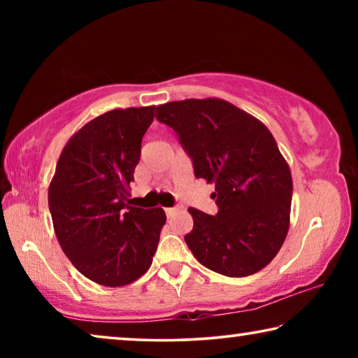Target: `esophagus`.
<instances>
[{"label": "esophagus", "mask_w": 358, "mask_h": 358, "mask_svg": "<svg viewBox=\"0 0 358 358\" xmlns=\"http://www.w3.org/2000/svg\"><path fill=\"white\" fill-rule=\"evenodd\" d=\"M175 211H177V208H175V207H169V208H166V215H167V217H171L172 215H175Z\"/></svg>", "instance_id": "esophagus-1"}]
</instances>
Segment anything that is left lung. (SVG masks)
<instances>
[{
	"label": "left lung",
	"instance_id": "obj_1",
	"mask_svg": "<svg viewBox=\"0 0 358 358\" xmlns=\"http://www.w3.org/2000/svg\"><path fill=\"white\" fill-rule=\"evenodd\" d=\"M156 120L177 132L194 175L215 185V216L189 208L194 227L185 241L216 273H257L281 250L289 230L292 175L268 128L217 98L173 101Z\"/></svg>",
	"mask_w": 358,
	"mask_h": 358
}]
</instances>
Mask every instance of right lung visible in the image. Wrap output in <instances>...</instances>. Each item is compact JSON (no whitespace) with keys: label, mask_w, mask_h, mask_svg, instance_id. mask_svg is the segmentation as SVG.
<instances>
[{"label":"right lung","mask_w":358,"mask_h":358,"mask_svg":"<svg viewBox=\"0 0 358 358\" xmlns=\"http://www.w3.org/2000/svg\"><path fill=\"white\" fill-rule=\"evenodd\" d=\"M155 106L115 108L72 136L48 186L53 229L66 256L88 280L121 287L153 262L166 224L162 208L129 207V183Z\"/></svg>","instance_id":"obj_1"}]
</instances>
